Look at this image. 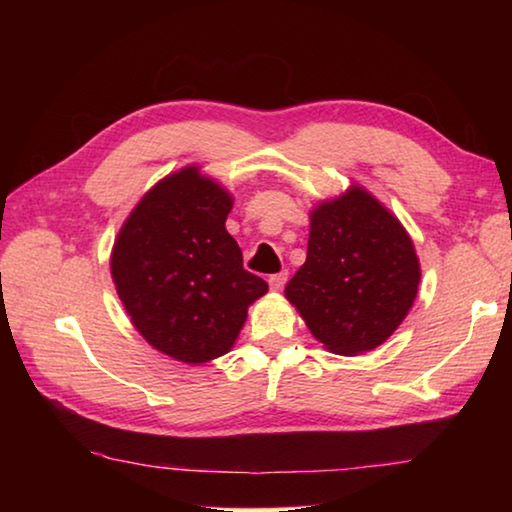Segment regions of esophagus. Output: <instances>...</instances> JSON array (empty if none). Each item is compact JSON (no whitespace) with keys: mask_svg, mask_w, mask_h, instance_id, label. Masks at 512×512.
Returning a JSON list of instances; mask_svg holds the SVG:
<instances>
[{"mask_svg":"<svg viewBox=\"0 0 512 512\" xmlns=\"http://www.w3.org/2000/svg\"><path fill=\"white\" fill-rule=\"evenodd\" d=\"M287 277H289V273H287V271L273 273V275H268V284H271V289L280 291V289L284 287V284H287Z\"/></svg>","mask_w":512,"mask_h":512,"instance_id":"obj_1","label":"esophagus"}]
</instances>
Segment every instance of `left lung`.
<instances>
[{
  "mask_svg": "<svg viewBox=\"0 0 512 512\" xmlns=\"http://www.w3.org/2000/svg\"><path fill=\"white\" fill-rule=\"evenodd\" d=\"M418 284L420 262L402 223L354 187L311 212L307 262L284 293L327 350L361 354L400 327Z\"/></svg>",
  "mask_w": 512,
  "mask_h": 512,
  "instance_id": "8db88e82",
  "label": "left lung"
}]
</instances>
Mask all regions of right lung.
Returning <instances> with one entry per match:
<instances>
[{
	"label": "right lung",
	"instance_id": "right-lung-1",
	"mask_svg": "<svg viewBox=\"0 0 512 512\" xmlns=\"http://www.w3.org/2000/svg\"><path fill=\"white\" fill-rule=\"evenodd\" d=\"M230 210V194L187 167L137 203L112 248V280L137 332L178 361L228 352L268 291L225 230Z\"/></svg>",
	"mask_w": 512,
	"mask_h": 512
}]
</instances>
